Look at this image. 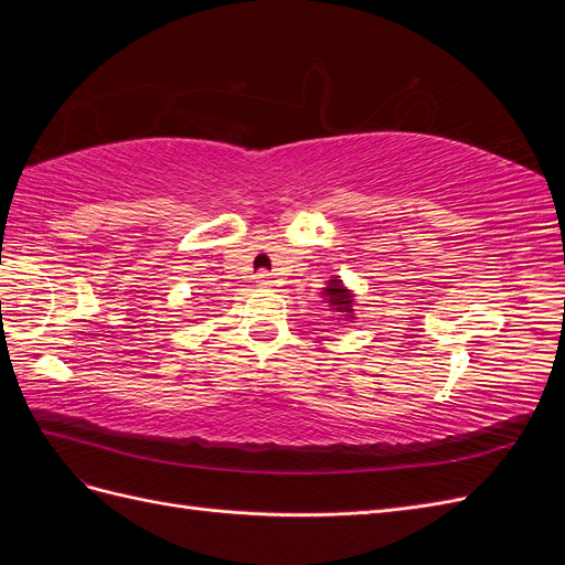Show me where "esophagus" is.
I'll use <instances>...</instances> for the list:
<instances>
[{
	"label": "esophagus",
	"mask_w": 565,
	"mask_h": 565,
	"mask_svg": "<svg viewBox=\"0 0 565 565\" xmlns=\"http://www.w3.org/2000/svg\"><path fill=\"white\" fill-rule=\"evenodd\" d=\"M254 282H256V287H273V280H270V276L266 270H262V273H256V278H254Z\"/></svg>",
	"instance_id": "obj_1"
}]
</instances>
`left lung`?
Returning a JSON list of instances; mask_svg holds the SVG:
<instances>
[{
    "label": "left lung",
    "mask_w": 565,
    "mask_h": 565,
    "mask_svg": "<svg viewBox=\"0 0 565 565\" xmlns=\"http://www.w3.org/2000/svg\"><path fill=\"white\" fill-rule=\"evenodd\" d=\"M322 297L328 299V303L332 306L337 313H347V316L353 313V297H351L349 289L341 285V280H330L328 287H324Z\"/></svg>",
    "instance_id": "obj_1"
}]
</instances>
